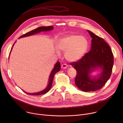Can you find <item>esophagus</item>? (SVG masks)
Listing matches in <instances>:
<instances>
[{
	"instance_id": "esophagus-1",
	"label": "esophagus",
	"mask_w": 123,
	"mask_h": 123,
	"mask_svg": "<svg viewBox=\"0 0 123 123\" xmlns=\"http://www.w3.org/2000/svg\"><path fill=\"white\" fill-rule=\"evenodd\" d=\"M68 67V65L66 64H63L61 65V68H66Z\"/></svg>"
}]
</instances>
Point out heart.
<instances>
[{"mask_svg": "<svg viewBox=\"0 0 123 123\" xmlns=\"http://www.w3.org/2000/svg\"><path fill=\"white\" fill-rule=\"evenodd\" d=\"M88 45V41L85 37L72 34L60 39L56 47L59 51L65 52V57L67 61L75 62L85 55ZM56 52L59 54L58 50Z\"/></svg>", "mask_w": 123, "mask_h": 123, "instance_id": "1", "label": "heart"}]
</instances>
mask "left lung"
<instances>
[{
	"instance_id": "1",
	"label": "left lung",
	"mask_w": 123,
	"mask_h": 123,
	"mask_svg": "<svg viewBox=\"0 0 123 123\" xmlns=\"http://www.w3.org/2000/svg\"><path fill=\"white\" fill-rule=\"evenodd\" d=\"M92 38L91 50L80 60L70 63L76 69L75 83L83 92L98 90L109 79L113 65V55L109 45L105 40L90 31L87 30ZM100 69L97 77L90 75L93 71Z\"/></svg>"
}]
</instances>
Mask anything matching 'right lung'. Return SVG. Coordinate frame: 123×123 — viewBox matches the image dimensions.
I'll return each mask as SVG.
<instances>
[{"mask_svg": "<svg viewBox=\"0 0 123 123\" xmlns=\"http://www.w3.org/2000/svg\"><path fill=\"white\" fill-rule=\"evenodd\" d=\"M54 29V27L53 26H42V27H39L36 29H34L32 31H31L23 35H22V36H21L19 38H22V37H29V36H31V35H33V34H35L36 33H39L41 31H51L52 30ZM14 43L13 44L12 49H11V51L10 52V54L11 53V50L12 49V47L13 46V45H14ZM60 70V62H57L56 63V64H55V67L54 68L52 69L51 72L50 73V74L49 75V83H48V85L46 87V88L41 91V92H36V93H28V92H24V91H23L24 92H25L26 94H29V95H42V94H45L46 93H47V92H48L49 90L50 89V88L51 87V86H52V81H53V80H54V76L55 75V74L58 72Z\"/></svg>", "mask_w": 123, "mask_h": 123, "instance_id": "obj_1", "label": "right lung"}]
</instances>
